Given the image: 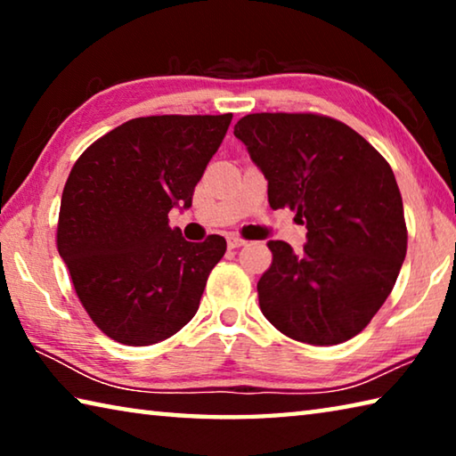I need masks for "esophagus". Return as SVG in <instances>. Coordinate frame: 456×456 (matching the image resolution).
<instances>
[{
    "instance_id": "34e87169",
    "label": "esophagus",
    "mask_w": 456,
    "mask_h": 456,
    "mask_svg": "<svg viewBox=\"0 0 456 456\" xmlns=\"http://www.w3.org/2000/svg\"><path fill=\"white\" fill-rule=\"evenodd\" d=\"M245 243H247L245 239L237 237V235H229V237H227V245L231 247V249H237V247H243Z\"/></svg>"
}]
</instances>
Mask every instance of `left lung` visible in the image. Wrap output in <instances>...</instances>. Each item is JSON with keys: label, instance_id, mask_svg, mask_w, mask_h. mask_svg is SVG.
<instances>
[{"label": "left lung", "instance_id": "8db88e82", "mask_svg": "<svg viewBox=\"0 0 456 456\" xmlns=\"http://www.w3.org/2000/svg\"><path fill=\"white\" fill-rule=\"evenodd\" d=\"M233 134L267 179L272 209L307 229L293 251L269 241L259 307L291 339L334 346L364 330L406 257L403 197L390 165L344 122L318 114H247Z\"/></svg>", "mask_w": 456, "mask_h": 456}]
</instances>
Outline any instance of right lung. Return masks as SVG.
Masks as SVG:
<instances>
[{"label": "right lung", "instance_id": "add662e5", "mask_svg": "<svg viewBox=\"0 0 456 456\" xmlns=\"http://www.w3.org/2000/svg\"><path fill=\"white\" fill-rule=\"evenodd\" d=\"M233 114L144 117L88 146L61 192L58 251L92 322L126 346L176 334L199 310L227 243L168 227L227 134Z\"/></svg>", "mask_w": 456, "mask_h": 456}]
</instances>
